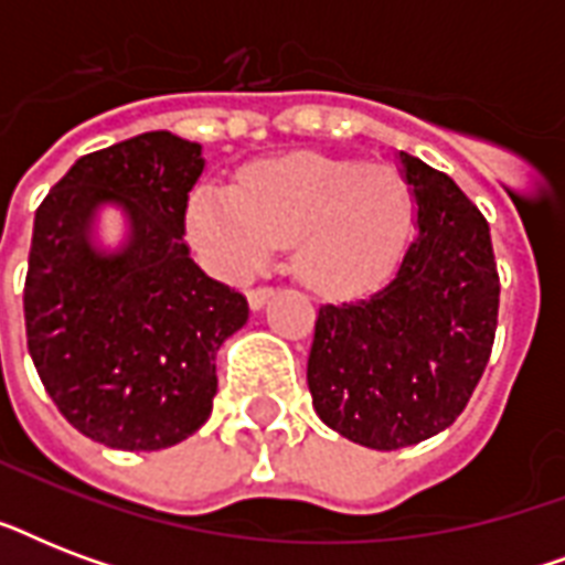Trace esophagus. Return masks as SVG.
<instances>
[{"instance_id": "obj_1", "label": "esophagus", "mask_w": 565, "mask_h": 565, "mask_svg": "<svg viewBox=\"0 0 565 565\" xmlns=\"http://www.w3.org/2000/svg\"><path fill=\"white\" fill-rule=\"evenodd\" d=\"M273 287H255V290H248V305L255 310H260L266 305V301L273 299Z\"/></svg>"}]
</instances>
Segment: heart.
<instances>
[{"label": "heart", "instance_id": "b5f03b06", "mask_svg": "<svg viewBox=\"0 0 565 565\" xmlns=\"http://www.w3.org/2000/svg\"><path fill=\"white\" fill-rule=\"evenodd\" d=\"M190 234L222 275H248L292 243V273L352 296L393 273L413 225V193L390 167L326 154L252 163L234 188L202 184Z\"/></svg>", "mask_w": 565, "mask_h": 565}]
</instances>
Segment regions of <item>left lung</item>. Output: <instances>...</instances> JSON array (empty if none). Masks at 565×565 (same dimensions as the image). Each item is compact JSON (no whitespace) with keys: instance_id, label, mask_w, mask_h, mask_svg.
I'll list each match as a JSON object with an SVG mask.
<instances>
[{"instance_id":"obj_1","label":"left lung","mask_w":565,"mask_h":565,"mask_svg":"<svg viewBox=\"0 0 565 565\" xmlns=\"http://www.w3.org/2000/svg\"><path fill=\"white\" fill-rule=\"evenodd\" d=\"M416 237L381 290L322 305L308 386L328 428L377 451L416 446L463 413L499 326L490 225L466 193L398 152Z\"/></svg>"}]
</instances>
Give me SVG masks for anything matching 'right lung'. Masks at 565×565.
<instances>
[{
	"instance_id": "obj_1",
	"label": "right lung",
	"mask_w": 565,
	"mask_h": 565,
	"mask_svg": "<svg viewBox=\"0 0 565 565\" xmlns=\"http://www.w3.org/2000/svg\"><path fill=\"white\" fill-rule=\"evenodd\" d=\"M202 170V146L146 131L78 158L34 213L29 354L64 419L102 446L158 451L195 434L216 352L246 326V296L207 278L184 243ZM99 203L129 216L122 247L92 237Z\"/></svg>"
}]
</instances>
